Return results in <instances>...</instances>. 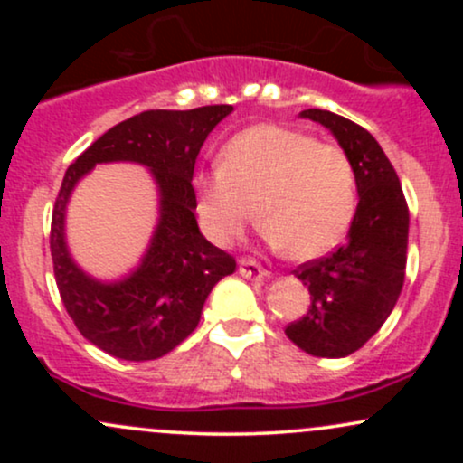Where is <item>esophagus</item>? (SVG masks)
I'll return each instance as SVG.
<instances>
[{
  "label": "esophagus",
  "mask_w": 463,
  "mask_h": 463,
  "mask_svg": "<svg viewBox=\"0 0 463 463\" xmlns=\"http://www.w3.org/2000/svg\"><path fill=\"white\" fill-rule=\"evenodd\" d=\"M239 274L246 276V279H252V280H263L269 276L268 269H265L263 265L252 257H243L241 261H239Z\"/></svg>",
  "instance_id": "34e87169"
}]
</instances>
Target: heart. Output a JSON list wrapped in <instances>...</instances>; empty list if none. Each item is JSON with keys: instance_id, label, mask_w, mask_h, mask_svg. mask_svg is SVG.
<instances>
[{"instance_id": "obj_1", "label": "heart", "mask_w": 463, "mask_h": 463, "mask_svg": "<svg viewBox=\"0 0 463 463\" xmlns=\"http://www.w3.org/2000/svg\"><path fill=\"white\" fill-rule=\"evenodd\" d=\"M263 217V237L294 259H316L339 243L357 209V174L348 152L309 132L259 124L237 132L222 165L195 178L202 231L217 246Z\"/></svg>"}]
</instances>
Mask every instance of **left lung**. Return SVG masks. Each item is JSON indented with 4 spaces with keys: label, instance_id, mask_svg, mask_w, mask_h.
<instances>
[{
    "label": "left lung",
    "instance_id": "obj_1",
    "mask_svg": "<svg viewBox=\"0 0 463 463\" xmlns=\"http://www.w3.org/2000/svg\"><path fill=\"white\" fill-rule=\"evenodd\" d=\"M300 117L331 130L348 152L359 204L346 243L294 272L309 287L311 305L285 335L313 357H348L383 326L401 296L409 209L390 158L368 130L331 110L307 109Z\"/></svg>",
    "mask_w": 463,
    "mask_h": 463
}]
</instances>
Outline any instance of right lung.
<instances>
[{
    "label": "right lung",
    "instance_id": "obj_1",
    "mask_svg": "<svg viewBox=\"0 0 463 463\" xmlns=\"http://www.w3.org/2000/svg\"><path fill=\"white\" fill-rule=\"evenodd\" d=\"M231 113V104L146 110L104 132L65 172L50 232L56 285L78 331L117 359L150 361L176 348L198 326L217 280L235 272V259L200 232L191 184L202 143ZM119 160L139 162L153 172L162 195L159 224L140 268L126 279L102 284L72 263L64 211L84 173L99 162Z\"/></svg>",
    "mask_w": 463,
    "mask_h": 463
}]
</instances>
